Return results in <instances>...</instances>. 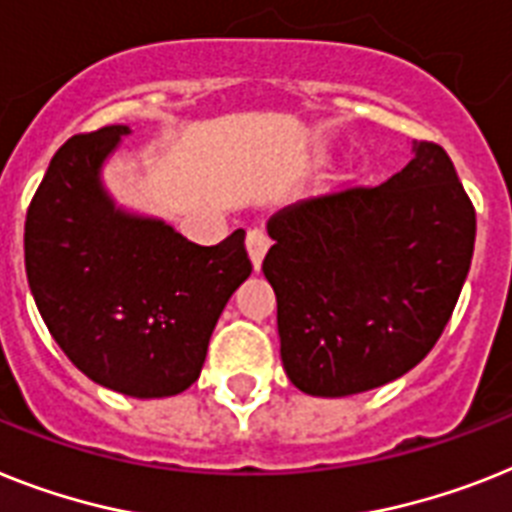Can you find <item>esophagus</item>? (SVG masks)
Wrapping results in <instances>:
<instances>
[{
	"label": "esophagus",
	"mask_w": 512,
	"mask_h": 512,
	"mask_svg": "<svg viewBox=\"0 0 512 512\" xmlns=\"http://www.w3.org/2000/svg\"><path fill=\"white\" fill-rule=\"evenodd\" d=\"M246 248H248V256H251L253 266L259 269L261 261H264L266 248H269V238H266V232L259 230V227H253V230H248Z\"/></svg>",
	"instance_id": "esophagus-1"
}]
</instances>
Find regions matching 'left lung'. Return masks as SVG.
Listing matches in <instances>:
<instances>
[{"label": "left lung", "mask_w": 512, "mask_h": 512, "mask_svg": "<svg viewBox=\"0 0 512 512\" xmlns=\"http://www.w3.org/2000/svg\"><path fill=\"white\" fill-rule=\"evenodd\" d=\"M413 151L387 183L298 201L266 225L282 366L306 395L345 398L403 377L453 316L476 211L442 146Z\"/></svg>", "instance_id": "8db88e82"}]
</instances>
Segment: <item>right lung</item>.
<instances>
[{
  "mask_svg": "<svg viewBox=\"0 0 512 512\" xmlns=\"http://www.w3.org/2000/svg\"><path fill=\"white\" fill-rule=\"evenodd\" d=\"M128 133L73 135L52 156L25 217V274L44 324L88 379L170 398L198 379L219 314L253 266L243 230L198 246L114 206L101 164Z\"/></svg>",
  "mask_w": 512,
  "mask_h": 512,
  "instance_id": "obj_1",
  "label": "right lung"
}]
</instances>
